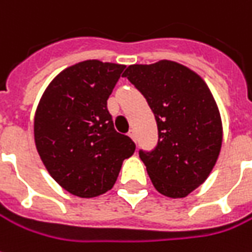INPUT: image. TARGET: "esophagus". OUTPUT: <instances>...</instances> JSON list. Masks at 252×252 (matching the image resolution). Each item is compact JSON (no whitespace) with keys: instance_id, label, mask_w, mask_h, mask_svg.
<instances>
[{"instance_id":"34e87169","label":"esophagus","mask_w":252,"mask_h":252,"mask_svg":"<svg viewBox=\"0 0 252 252\" xmlns=\"http://www.w3.org/2000/svg\"><path fill=\"white\" fill-rule=\"evenodd\" d=\"M128 136L132 140H136V135H135V131H133V129H131V131L128 132Z\"/></svg>"}]
</instances>
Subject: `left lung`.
Segmentation results:
<instances>
[{
	"label": "left lung",
	"instance_id": "left-lung-1",
	"mask_svg": "<svg viewBox=\"0 0 252 252\" xmlns=\"http://www.w3.org/2000/svg\"><path fill=\"white\" fill-rule=\"evenodd\" d=\"M155 113L158 142L139 150L156 190L186 197L211 174L222 146V121L204 80L176 62L131 64L126 73Z\"/></svg>",
	"mask_w": 252,
	"mask_h": 252
}]
</instances>
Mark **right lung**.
Segmentation results:
<instances>
[{
	"mask_svg": "<svg viewBox=\"0 0 252 252\" xmlns=\"http://www.w3.org/2000/svg\"><path fill=\"white\" fill-rule=\"evenodd\" d=\"M124 64L84 61L64 68L42 94L34 140L49 175L64 190L90 198L110 190L135 143L114 129L107 99Z\"/></svg>",
	"mask_w": 252,
	"mask_h": 252,
	"instance_id": "1",
	"label": "right lung"
}]
</instances>
